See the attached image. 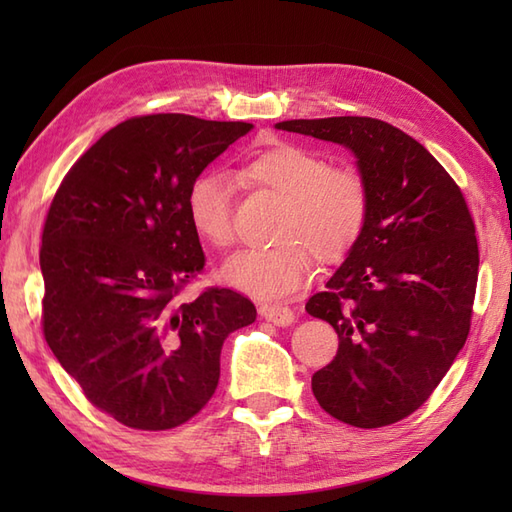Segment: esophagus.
<instances>
[{
    "label": "esophagus",
    "mask_w": 512,
    "mask_h": 512,
    "mask_svg": "<svg viewBox=\"0 0 512 512\" xmlns=\"http://www.w3.org/2000/svg\"><path fill=\"white\" fill-rule=\"evenodd\" d=\"M259 314L266 321L281 325V328H286V325H292V321H295V312L286 306H268V303H264V306H259Z\"/></svg>",
    "instance_id": "34e87169"
}]
</instances>
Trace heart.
<instances>
[{"label": "heart", "instance_id": "1", "mask_svg": "<svg viewBox=\"0 0 512 512\" xmlns=\"http://www.w3.org/2000/svg\"><path fill=\"white\" fill-rule=\"evenodd\" d=\"M239 178L284 198L275 226L281 242L239 250L222 266V279L244 295L259 301L284 299L310 279L312 253L323 264H336L361 237L367 217L363 178L352 169H330L317 151L275 143L248 156ZM231 193V180L224 173L204 171L184 195L195 235L215 248L233 242Z\"/></svg>", "mask_w": 512, "mask_h": 512}]
</instances>
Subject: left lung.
<instances>
[{"mask_svg":"<svg viewBox=\"0 0 512 512\" xmlns=\"http://www.w3.org/2000/svg\"><path fill=\"white\" fill-rule=\"evenodd\" d=\"M350 149L367 189L361 237L310 317L339 334L334 361L312 376L319 405L376 429L416 411L466 343L475 299V224L440 162L394 125L367 116L275 125Z\"/></svg>","mask_w":512,"mask_h":512,"instance_id":"obj_1","label":"left lung"}]
</instances>
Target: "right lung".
Instances as JSON below:
<instances>
[{
  "label": "right lung",
  "instance_id": "add662e5",
  "mask_svg": "<svg viewBox=\"0 0 512 512\" xmlns=\"http://www.w3.org/2000/svg\"><path fill=\"white\" fill-rule=\"evenodd\" d=\"M250 127L129 118L76 160L50 204L43 334L92 405L125 427L165 431L193 418L215 394L224 339L257 317L228 288L180 299L206 262L184 195Z\"/></svg>",
  "mask_w": 512,
  "mask_h": 512
}]
</instances>
